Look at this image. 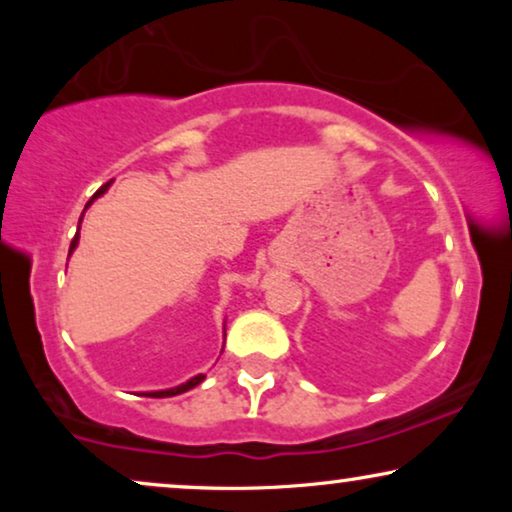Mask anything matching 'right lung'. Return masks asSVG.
Segmentation results:
<instances>
[{
  "label": "right lung",
  "mask_w": 512,
  "mask_h": 512,
  "mask_svg": "<svg viewBox=\"0 0 512 512\" xmlns=\"http://www.w3.org/2000/svg\"><path fill=\"white\" fill-rule=\"evenodd\" d=\"M111 184V181H109ZM109 184H104L100 191H97L93 198H90L88 202H86V209H88V205L90 202H93L95 198H100V195L107 191L109 188ZM81 219H83V214H81ZM81 223V221H79ZM76 244H79V230H76V235H74V240H72V244H69V254H72V251L76 249ZM205 380V375H195L193 380H188L186 384H179V387H174V389H165V391H149V394H144V396H149V398H167V396H179V394H184V391H188V389H193V387H198V384Z\"/></svg>",
  "instance_id": "1"
}]
</instances>
